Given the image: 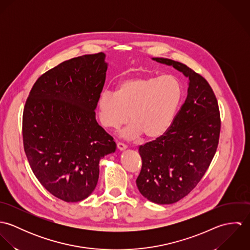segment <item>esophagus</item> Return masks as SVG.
Here are the masks:
<instances>
[{"label":"esophagus","mask_w":250,"mask_h":250,"mask_svg":"<svg viewBox=\"0 0 250 250\" xmlns=\"http://www.w3.org/2000/svg\"><path fill=\"white\" fill-rule=\"evenodd\" d=\"M116 146H117V148H118L119 150H124V149H126V148H127V145L122 143H117Z\"/></svg>","instance_id":"esophagus-1"}]
</instances>
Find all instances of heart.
Returning a JSON list of instances; mask_svg holds the SVG:
<instances>
[{
    "label": "heart",
    "mask_w": 250,
    "mask_h": 250,
    "mask_svg": "<svg viewBox=\"0 0 250 250\" xmlns=\"http://www.w3.org/2000/svg\"><path fill=\"white\" fill-rule=\"evenodd\" d=\"M184 97L183 83L177 76L136 77L120 82L115 92L104 91L98 99L99 119L107 129H117L131 122L121 136L147 140L164 136L171 127Z\"/></svg>",
    "instance_id": "obj_1"
}]
</instances>
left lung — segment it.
<instances>
[{"label":"left lung","instance_id":"1","mask_svg":"<svg viewBox=\"0 0 250 250\" xmlns=\"http://www.w3.org/2000/svg\"><path fill=\"white\" fill-rule=\"evenodd\" d=\"M153 60L172 65L189 80L187 99L169 130L139 149L143 161L136 181L139 190L154 203L172 204L187 196L210 167L219 141L220 113L204 77L182 62Z\"/></svg>","mask_w":250,"mask_h":250}]
</instances>
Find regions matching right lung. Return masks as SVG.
I'll list each match as a JSON object with an SVG mask.
<instances>
[{"mask_svg":"<svg viewBox=\"0 0 250 250\" xmlns=\"http://www.w3.org/2000/svg\"><path fill=\"white\" fill-rule=\"evenodd\" d=\"M105 59L102 52L83 55L45 72L24 107L23 143L31 168L50 193L65 202L93 191L100 160L116 148L95 119Z\"/></svg>","mask_w":250,"mask_h":250,"instance_id":"right-lung-1","label":"right lung"}]
</instances>
